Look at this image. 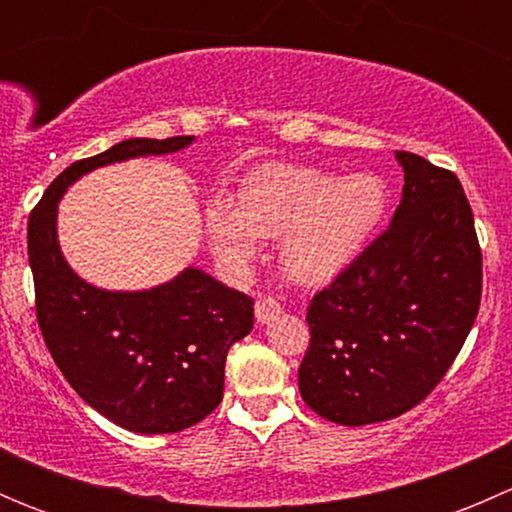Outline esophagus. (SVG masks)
Wrapping results in <instances>:
<instances>
[{"instance_id":"obj_1","label":"esophagus","mask_w":512,"mask_h":512,"mask_svg":"<svg viewBox=\"0 0 512 512\" xmlns=\"http://www.w3.org/2000/svg\"><path fill=\"white\" fill-rule=\"evenodd\" d=\"M282 314V304L275 297H260L255 302V319L260 324H270Z\"/></svg>"}]
</instances>
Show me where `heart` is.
<instances>
[{
    "label": "heart",
    "mask_w": 512,
    "mask_h": 512,
    "mask_svg": "<svg viewBox=\"0 0 512 512\" xmlns=\"http://www.w3.org/2000/svg\"><path fill=\"white\" fill-rule=\"evenodd\" d=\"M386 185L374 173L342 178L312 165L270 163L237 190V208L215 198L205 232L230 270L250 265L260 240L282 237V267L299 285H324L364 252L386 215Z\"/></svg>",
    "instance_id": "obj_1"
}]
</instances>
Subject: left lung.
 <instances>
[{
  "label": "left lung",
  "mask_w": 512,
  "mask_h": 512,
  "mask_svg": "<svg viewBox=\"0 0 512 512\" xmlns=\"http://www.w3.org/2000/svg\"><path fill=\"white\" fill-rule=\"evenodd\" d=\"M404 193L389 230L307 309L304 404L366 426L421 404L453 364L480 304V247L461 180L396 151Z\"/></svg>",
  "instance_id": "8db88e82"
}]
</instances>
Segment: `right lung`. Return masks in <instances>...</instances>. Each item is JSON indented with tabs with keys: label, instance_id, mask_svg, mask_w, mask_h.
<instances>
[{
	"label": "right lung",
	"instance_id": "right-lung-1",
	"mask_svg": "<svg viewBox=\"0 0 512 512\" xmlns=\"http://www.w3.org/2000/svg\"><path fill=\"white\" fill-rule=\"evenodd\" d=\"M195 136L128 138L71 163L29 215V267L41 334L76 394L116 426L178 433L223 401L225 356L252 329V299L198 267L151 289H103L76 275L59 245V200L91 170L168 156Z\"/></svg>",
	"mask_w": 512,
	"mask_h": 512
}]
</instances>
